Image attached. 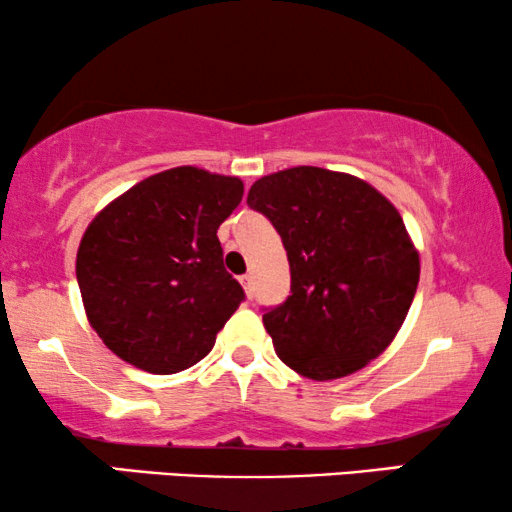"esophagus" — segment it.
Returning <instances> with one entry per match:
<instances>
[{
	"instance_id": "esophagus-1",
	"label": "esophagus",
	"mask_w": 512,
	"mask_h": 512,
	"mask_svg": "<svg viewBox=\"0 0 512 512\" xmlns=\"http://www.w3.org/2000/svg\"><path fill=\"white\" fill-rule=\"evenodd\" d=\"M242 284H244V291H247V296H249V298L254 296V277H251V275H242Z\"/></svg>"
}]
</instances>
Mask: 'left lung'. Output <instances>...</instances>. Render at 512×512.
Instances as JSON below:
<instances>
[{
    "label": "left lung",
    "mask_w": 512,
    "mask_h": 512,
    "mask_svg": "<svg viewBox=\"0 0 512 512\" xmlns=\"http://www.w3.org/2000/svg\"><path fill=\"white\" fill-rule=\"evenodd\" d=\"M247 204L280 232L289 258L291 294L263 315L280 360L329 381L381 355L421 272L400 211L360 178L320 167L258 178Z\"/></svg>",
    "instance_id": "8db88e82"
}]
</instances>
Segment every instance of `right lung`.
Returning <instances> with one entry per match:
<instances>
[{"mask_svg": "<svg viewBox=\"0 0 512 512\" xmlns=\"http://www.w3.org/2000/svg\"><path fill=\"white\" fill-rule=\"evenodd\" d=\"M242 195L240 178L176 167L136 183L91 221L77 284L91 327L117 357L176 374L209 355L244 301L216 237Z\"/></svg>", "mask_w": 512, "mask_h": 512, "instance_id": "obj_1", "label": "right lung"}]
</instances>
